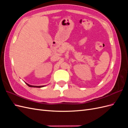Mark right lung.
Wrapping results in <instances>:
<instances>
[{
    "instance_id": "right-lung-1",
    "label": "right lung",
    "mask_w": 128,
    "mask_h": 128,
    "mask_svg": "<svg viewBox=\"0 0 128 128\" xmlns=\"http://www.w3.org/2000/svg\"><path fill=\"white\" fill-rule=\"evenodd\" d=\"M26 84L29 87H31V88H42V87H44L45 86H31V85H29V84L26 83Z\"/></svg>"
}]
</instances>
